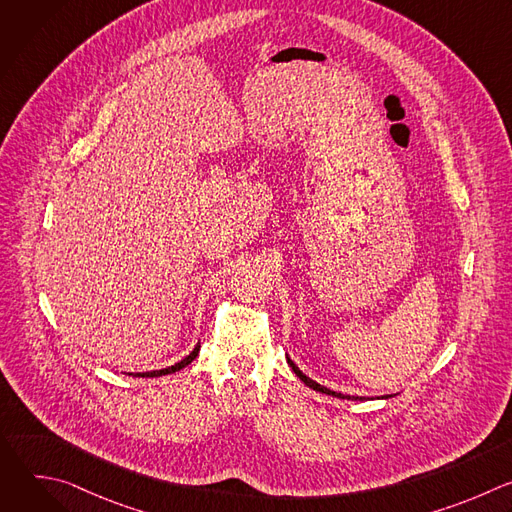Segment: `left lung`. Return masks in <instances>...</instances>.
Listing matches in <instances>:
<instances>
[{"label":"left lung","instance_id":"8db88e82","mask_svg":"<svg viewBox=\"0 0 512 512\" xmlns=\"http://www.w3.org/2000/svg\"><path fill=\"white\" fill-rule=\"evenodd\" d=\"M287 362H289V367H291V369H294V373H296V375H298V377H300V379H302V381H304V383H306V385H308V387H312V389H314V391H320V393H326V395H332V397H338V399H350V397H348V395H342V393H336V391H330V389H326V387H322V385H318V383H316V381H312V379H310V377H306V375H304V373H302V371H300V369H298V367H296V364H294V362H291V360H289V358H287ZM352 399H354V397H352Z\"/></svg>","mask_w":512,"mask_h":512}]
</instances>
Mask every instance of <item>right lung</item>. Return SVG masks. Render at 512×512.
<instances>
[{
    "instance_id": "right-lung-1",
    "label": "right lung",
    "mask_w": 512,
    "mask_h": 512,
    "mask_svg": "<svg viewBox=\"0 0 512 512\" xmlns=\"http://www.w3.org/2000/svg\"><path fill=\"white\" fill-rule=\"evenodd\" d=\"M198 350H200V344L186 356V358H182L180 362H176V364H172V367H168V369H162V371H152V373H143V375H135V377H162V375H170V373H176V371H180V369H184L186 364H190L196 356H198Z\"/></svg>"
}]
</instances>
